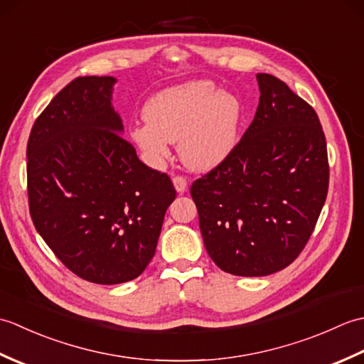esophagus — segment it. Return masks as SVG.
<instances>
[{"label": "esophagus", "instance_id": "esophagus-1", "mask_svg": "<svg viewBox=\"0 0 364 364\" xmlns=\"http://www.w3.org/2000/svg\"><path fill=\"white\" fill-rule=\"evenodd\" d=\"M172 181H173L175 189H176L178 192H180V194H183V192L186 191L188 181H186V178H184L183 175H175V176L172 178Z\"/></svg>", "mask_w": 364, "mask_h": 364}]
</instances>
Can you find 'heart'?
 <instances>
[{"label":"heart","instance_id":"obj_1","mask_svg":"<svg viewBox=\"0 0 364 364\" xmlns=\"http://www.w3.org/2000/svg\"><path fill=\"white\" fill-rule=\"evenodd\" d=\"M145 123L129 134L150 164L158 166L180 141V156L194 170H210L233 151L242 120L239 98L210 81H191L159 92L144 109Z\"/></svg>","mask_w":364,"mask_h":364}]
</instances>
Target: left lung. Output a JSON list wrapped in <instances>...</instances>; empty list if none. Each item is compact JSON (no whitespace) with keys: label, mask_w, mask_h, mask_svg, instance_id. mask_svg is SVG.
Returning a JSON list of instances; mask_svg holds the SVG:
<instances>
[{"label":"left lung","mask_w":364,"mask_h":364,"mask_svg":"<svg viewBox=\"0 0 364 364\" xmlns=\"http://www.w3.org/2000/svg\"><path fill=\"white\" fill-rule=\"evenodd\" d=\"M257 80L261 95L250 127L191 186L208 255L239 277L270 275L299 257L326 203L330 176L313 106L272 75Z\"/></svg>","instance_id":"left-lung-1"}]
</instances>
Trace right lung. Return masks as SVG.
<instances>
[{"label": "right lung", "mask_w": 364, "mask_h": 364, "mask_svg": "<svg viewBox=\"0 0 364 364\" xmlns=\"http://www.w3.org/2000/svg\"><path fill=\"white\" fill-rule=\"evenodd\" d=\"M112 76H80L36 119L26 146L29 214L82 280H134L154 257L176 191L137 158L111 106Z\"/></svg>", "instance_id": "add662e5"}]
</instances>
